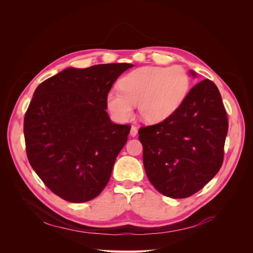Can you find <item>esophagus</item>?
<instances>
[{
    "mask_svg": "<svg viewBox=\"0 0 253 253\" xmlns=\"http://www.w3.org/2000/svg\"><path fill=\"white\" fill-rule=\"evenodd\" d=\"M137 132H138L137 127H135V126H132V127H131V129H130V135H131L132 137H134V136H136V135H137Z\"/></svg>",
    "mask_w": 253,
    "mask_h": 253,
    "instance_id": "34e87169",
    "label": "esophagus"
}]
</instances>
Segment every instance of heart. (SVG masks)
Instances as JSON below:
<instances>
[{
  "label": "heart",
  "mask_w": 253,
  "mask_h": 253,
  "mask_svg": "<svg viewBox=\"0 0 253 253\" xmlns=\"http://www.w3.org/2000/svg\"><path fill=\"white\" fill-rule=\"evenodd\" d=\"M190 77L181 66H143L120 81V90L106 94V106L119 121H126L138 104L144 122L160 123L173 115L187 96Z\"/></svg>",
  "instance_id": "heart-1"
}]
</instances>
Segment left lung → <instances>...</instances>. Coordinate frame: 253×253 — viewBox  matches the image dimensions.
Segmentation results:
<instances>
[{
    "mask_svg": "<svg viewBox=\"0 0 253 253\" xmlns=\"http://www.w3.org/2000/svg\"><path fill=\"white\" fill-rule=\"evenodd\" d=\"M228 128L220 93L208 79L196 84L168 119L141 127L143 166L155 189L174 199L200 191L221 167Z\"/></svg>",
    "mask_w": 253,
    "mask_h": 253,
    "instance_id": "1",
    "label": "left lung"
}]
</instances>
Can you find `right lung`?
Segmentation results:
<instances>
[{
  "instance_id": "obj_1",
  "label": "right lung",
  "mask_w": 253,
  "mask_h": 253,
  "mask_svg": "<svg viewBox=\"0 0 253 253\" xmlns=\"http://www.w3.org/2000/svg\"><path fill=\"white\" fill-rule=\"evenodd\" d=\"M129 63L68 68L40 84L24 117L28 159L63 200L87 202L109 182L130 132L111 121L106 94Z\"/></svg>"
}]
</instances>
